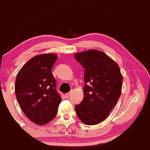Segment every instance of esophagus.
<instances>
[{"label":"esophagus","mask_w":150,"mask_h":150,"mask_svg":"<svg viewBox=\"0 0 150 150\" xmlns=\"http://www.w3.org/2000/svg\"><path fill=\"white\" fill-rule=\"evenodd\" d=\"M70 96H71V93H66V95H65V97H66V98H69V97H70Z\"/></svg>","instance_id":"1"}]
</instances>
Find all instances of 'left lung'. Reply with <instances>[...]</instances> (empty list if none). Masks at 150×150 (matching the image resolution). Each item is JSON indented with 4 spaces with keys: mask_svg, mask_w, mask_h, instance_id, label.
<instances>
[{
    "mask_svg": "<svg viewBox=\"0 0 150 150\" xmlns=\"http://www.w3.org/2000/svg\"><path fill=\"white\" fill-rule=\"evenodd\" d=\"M74 56L85 69L84 99L75 106V111L85 125L98 124L107 118L121 95L120 68L105 52L98 50L75 53Z\"/></svg>",
    "mask_w": 150,
    "mask_h": 150,
    "instance_id": "1",
    "label": "left lung"
}]
</instances>
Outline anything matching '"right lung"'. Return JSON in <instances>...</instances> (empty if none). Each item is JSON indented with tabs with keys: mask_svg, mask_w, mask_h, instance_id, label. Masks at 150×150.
I'll return each instance as SVG.
<instances>
[{
	"mask_svg": "<svg viewBox=\"0 0 150 150\" xmlns=\"http://www.w3.org/2000/svg\"><path fill=\"white\" fill-rule=\"evenodd\" d=\"M57 59L52 53L34 57L21 68L15 81V93L22 111L39 125L54 119L62 101L52 74Z\"/></svg>",
	"mask_w": 150,
	"mask_h": 150,
	"instance_id": "1",
	"label": "right lung"
}]
</instances>
